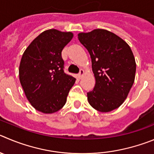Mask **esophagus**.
<instances>
[{"label":"esophagus","instance_id":"1","mask_svg":"<svg viewBox=\"0 0 154 154\" xmlns=\"http://www.w3.org/2000/svg\"><path fill=\"white\" fill-rule=\"evenodd\" d=\"M84 70H83V69H81V70H80V73L77 74V77H78L79 79H80L83 76H84Z\"/></svg>","mask_w":154,"mask_h":154}]
</instances>
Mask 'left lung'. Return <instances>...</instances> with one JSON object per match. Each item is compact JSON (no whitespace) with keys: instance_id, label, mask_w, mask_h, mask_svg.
I'll return each instance as SVG.
<instances>
[{"instance_id":"left-lung-1","label":"left lung","mask_w":154,"mask_h":154,"mask_svg":"<svg viewBox=\"0 0 154 154\" xmlns=\"http://www.w3.org/2000/svg\"><path fill=\"white\" fill-rule=\"evenodd\" d=\"M90 54L96 84L87 93L90 106L101 112L119 108L127 98L135 78L136 62L128 43L110 31L96 29L78 33Z\"/></svg>"}]
</instances>
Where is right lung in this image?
Masks as SVG:
<instances>
[{
	"label": "right lung",
	"instance_id": "add662e5",
	"mask_svg": "<svg viewBox=\"0 0 154 154\" xmlns=\"http://www.w3.org/2000/svg\"><path fill=\"white\" fill-rule=\"evenodd\" d=\"M71 32L45 30L29 44L21 58L19 77L27 100L36 110L51 114L65 105L76 79L64 72L61 51Z\"/></svg>",
	"mask_w": 154,
	"mask_h": 154
}]
</instances>
